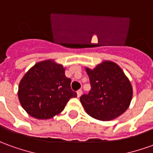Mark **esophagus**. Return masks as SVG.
Masks as SVG:
<instances>
[{
    "label": "esophagus",
    "instance_id": "1",
    "mask_svg": "<svg viewBox=\"0 0 153 153\" xmlns=\"http://www.w3.org/2000/svg\"><path fill=\"white\" fill-rule=\"evenodd\" d=\"M82 93H83V91H82V89H79V90L77 91V96H78V98H79L80 96H81V94H82Z\"/></svg>",
    "mask_w": 153,
    "mask_h": 153
}]
</instances>
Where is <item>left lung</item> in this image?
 Returning a JSON list of instances; mask_svg holds the SVG:
<instances>
[{"label": "left lung", "instance_id": "obj_1", "mask_svg": "<svg viewBox=\"0 0 153 153\" xmlns=\"http://www.w3.org/2000/svg\"><path fill=\"white\" fill-rule=\"evenodd\" d=\"M91 89L80 97L88 115L101 121L116 118L128 109L132 88L122 69L111 61H104L94 69H86Z\"/></svg>", "mask_w": 153, "mask_h": 153}]
</instances>
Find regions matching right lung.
I'll list each match as a JSON object with an SVG mask.
<instances>
[{"label": "right lung", "mask_w": 153, "mask_h": 153, "mask_svg": "<svg viewBox=\"0 0 153 153\" xmlns=\"http://www.w3.org/2000/svg\"><path fill=\"white\" fill-rule=\"evenodd\" d=\"M61 65L52 60L39 62L20 82L18 97L21 106L37 119L53 117L61 113L69 99L77 97Z\"/></svg>", "instance_id": "add662e5"}]
</instances>
